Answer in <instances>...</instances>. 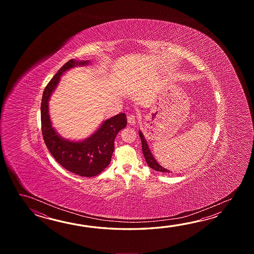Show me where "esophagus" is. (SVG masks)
I'll list each match as a JSON object with an SVG mask.
<instances>
[{
	"mask_svg": "<svg viewBox=\"0 0 254 254\" xmlns=\"http://www.w3.org/2000/svg\"><path fill=\"white\" fill-rule=\"evenodd\" d=\"M127 119H128V124L129 125H134L137 122V117L135 116L134 114H129Z\"/></svg>",
	"mask_w": 254,
	"mask_h": 254,
	"instance_id": "obj_1",
	"label": "esophagus"
}]
</instances>
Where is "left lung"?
Here are the masks:
<instances>
[{
	"label": "left lung",
	"mask_w": 254,
	"mask_h": 254,
	"mask_svg": "<svg viewBox=\"0 0 254 254\" xmlns=\"http://www.w3.org/2000/svg\"><path fill=\"white\" fill-rule=\"evenodd\" d=\"M139 135H140V140H141V147H142V153H143V156L145 158L146 162L147 164L149 165V167L155 170L157 172H162V173H170V171H168L167 169L162 167L161 166L158 162H156V160L154 159V157L152 156L151 151L148 147V144L146 142V140L143 137V135L141 133V131H139Z\"/></svg>",
	"instance_id": "obj_1"
}]
</instances>
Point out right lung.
Segmentation results:
<instances>
[{"mask_svg":"<svg viewBox=\"0 0 254 254\" xmlns=\"http://www.w3.org/2000/svg\"><path fill=\"white\" fill-rule=\"evenodd\" d=\"M89 61L67 62L49 81L43 91L41 104V122L43 140L56 162L70 173L83 177H92L108 166L114 151V140L120 130L126 127L125 114L104 121L101 127L86 140L72 141L62 138L52 126L49 114V100L58 85L60 77L75 66H84Z\"/></svg>","mask_w":254,"mask_h":254,"instance_id":"1","label":"right lung"}]
</instances>
